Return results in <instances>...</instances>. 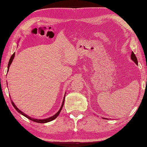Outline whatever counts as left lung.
<instances>
[{"mask_svg":"<svg viewBox=\"0 0 147 147\" xmlns=\"http://www.w3.org/2000/svg\"><path fill=\"white\" fill-rule=\"evenodd\" d=\"M131 59H132V60L135 62L136 64H138V61H137V58L136 57V55L134 54V52H131Z\"/></svg>","mask_w":147,"mask_h":147,"instance_id":"8db88e82","label":"left lung"}]
</instances>
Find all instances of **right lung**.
I'll return each instance as SVG.
<instances>
[{
	"mask_svg": "<svg viewBox=\"0 0 147 147\" xmlns=\"http://www.w3.org/2000/svg\"><path fill=\"white\" fill-rule=\"evenodd\" d=\"M14 55H15V53H14V54L12 55V56L11 57V59H9V63H8V66H7V70H8V71H9V67H10V65H11V64L12 63V60H13V59H14ZM64 99H65V96H64V97L63 102H62V105H61V109H60V110H59L54 115H53V116H52V117H49V118L45 119H34V118H32V117H30V116H28L27 115H26L25 114H24L23 112H21L20 110H19V109H18L16 107V105H14V103L12 102V100H11V103H12V105H13V107H14V109L19 112V113H20V114H21L22 115H23L24 116H25V117H27L28 119H29L30 120L32 121H34V122H36V123H48V122H50V121H53V120L55 119L58 116L59 113H60V112H61V110H62V107H63V105H64Z\"/></svg>",
	"mask_w": 147,
	"mask_h": 147,
	"instance_id": "add662e5",
	"label": "right lung"
}]
</instances>
